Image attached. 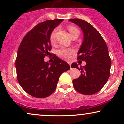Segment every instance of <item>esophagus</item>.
I'll return each mask as SVG.
<instances>
[{
    "instance_id": "34e87169",
    "label": "esophagus",
    "mask_w": 124,
    "mask_h": 124,
    "mask_svg": "<svg viewBox=\"0 0 124 124\" xmlns=\"http://www.w3.org/2000/svg\"><path fill=\"white\" fill-rule=\"evenodd\" d=\"M68 64H69V66H70V69H71V65H72V63H71L70 62H68Z\"/></svg>"
}]
</instances>
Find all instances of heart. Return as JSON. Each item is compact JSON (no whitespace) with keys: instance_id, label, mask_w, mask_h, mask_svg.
I'll return each mask as SVG.
<instances>
[{"instance_id":"1","label":"heart","mask_w":124,"mask_h":124,"mask_svg":"<svg viewBox=\"0 0 124 124\" xmlns=\"http://www.w3.org/2000/svg\"><path fill=\"white\" fill-rule=\"evenodd\" d=\"M69 32H70V35L74 33L76 31H79L78 28L73 26H69ZM56 30H57L55 29L52 31V32H51V35H50V40L51 42H53L55 39V34H56ZM74 53V51L73 49H69V48H66L64 47H61L58 49L57 51H56V54H57L59 58H61V59H64V60H69L72 57V55H73Z\"/></svg>"}]
</instances>
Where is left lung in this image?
<instances>
[{
  "label": "left lung",
  "instance_id": "8db88e82",
  "mask_svg": "<svg viewBox=\"0 0 124 124\" xmlns=\"http://www.w3.org/2000/svg\"><path fill=\"white\" fill-rule=\"evenodd\" d=\"M80 27L83 41L78 52V59L85 61V66L72 64V68L81 70V75L73 80V87L79 93L92 95L99 92L107 83L110 75L111 61L106 42L99 32L87 21L78 18L69 19Z\"/></svg>",
  "mask_w": 124,
  "mask_h": 124
}]
</instances>
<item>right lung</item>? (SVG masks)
I'll list each match as a JSON object with an SVG mask.
<instances>
[{
  "mask_svg": "<svg viewBox=\"0 0 124 124\" xmlns=\"http://www.w3.org/2000/svg\"><path fill=\"white\" fill-rule=\"evenodd\" d=\"M63 19L48 20L38 24L25 35L17 51L16 68L20 85L37 98L50 96L56 89L61 75L70 69L56 56L52 63L44 61L51 51L50 35Z\"/></svg>",
  "mask_w": 124,
  "mask_h": 124,
  "instance_id": "right-lung-1",
  "label": "right lung"
}]
</instances>
